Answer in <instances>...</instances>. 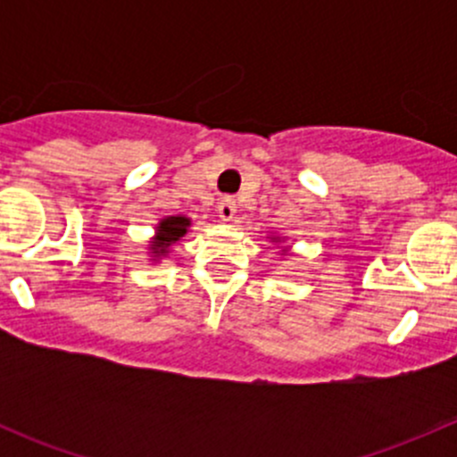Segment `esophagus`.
<instances>
[{
    "label": "esophagus",
    "mask_w": 457,
    "mask_h": 457,
    "mask_svg": "<svg viewBox=\"0 0 457 457\" xmlns=\"http://www.w3.org/2000/svg\"><path fill=\"white\" fill-rule=\"evenodd\" d=\"M219 216L223 220H232L234 216H237V201L225 196V199L219 203Z\"/></svg>",
    "instance_id": "esophagus-1"
}]
</instances>
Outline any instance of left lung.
Segmentation results:
<instances>
[{
	"label": "left lung",
	"instance_id": "obj_1",
	"mask_svg": "<svg viewBox=\"0 0 457 457\" xmlns=\"http://www.w3.org/2000/svg\"><path fill=\"white\" fill-rule=\"evenodd\" d=\"M271 241H278V238H276V237H274V238H271Z\"/></svg>",
	"mask_w": 457,
	"mask_h": 457
}]
</instances>
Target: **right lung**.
Returning <instances> with one entry per match:
<instances>
[{
    "instance_id": "right-lung-1",
    "label": "right lung",
    "mask_w": 457,
    "mask_h": 457,
    "mask_svg": "<svg viewBox=\"0 0 457 457\" xmlns=\"http://www.w3.org/2000/svg\"><path fill=\"white\" fill-rule=\"evenodd\" d=\"M190 225L192 220L187 219V216H168V219L161 220V223L156 225V234L150 243V250H152V256H154V261L168 254L170 247L186 237Z\"/></svg>"
}]
</instances>
